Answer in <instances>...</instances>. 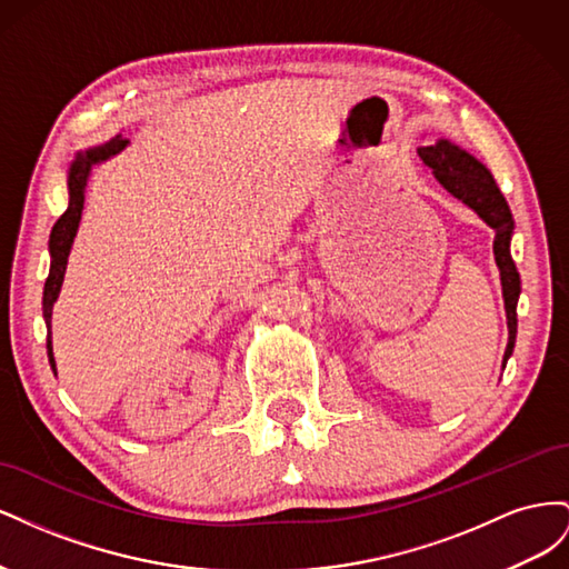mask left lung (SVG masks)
<instances>
[{
    "label": "left lung",
    "instance_id": "left-lung-1",
    "mask_svg": "<svg viewBox=\"0 0 569 569\" xmlns=\"http://www.w3.org/2000/svg\"><path fill=\"white\" fill-rule=\"evenodd\" d=\"M422 163L432 170L435 178L443 184L446 192H451L462 203L493 228V256L496 266L501 270L503 301L508 316V347L503 356V368L515 349V335H518V299H520V274L510 256V237H512V213L508 201L503 199L493 176L485 163H479L472 153L451 144L449 140H439L432 147L418 149Z\"/></svg>",
    "mask_w": 569,
    "mask_h": 569
}]
</instances>
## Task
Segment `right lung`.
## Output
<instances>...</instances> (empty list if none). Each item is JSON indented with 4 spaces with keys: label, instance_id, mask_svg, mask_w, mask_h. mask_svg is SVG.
<instances>
[{
    "label": "right lung",
    "instance_id": "1",
    "mask_svg": "<svg viewBox=\"0 0 569 569\" xmlns=\"http://www.w3.org/2000/svg\"><path fill=\"white\" fill-rule=\"evenodd\" d=\"M128 140L123 137H113L107 144L92 147L88 151H78L76 159L68 168V209L61 213V218L54 222L49 234V256H51V266H49V278L44 282V295H42V313L47 322V356L51 370H57L54 363V353H51V308H54V301L59 299V291L63 284V272L68 263V253H71L73 239L80 226V216H82V203H84V187H88L92 166L107 161L116 157L118 151H123Z\"/></svg>",
    "mask_w": 569,
    "mask_h": 569
}]
</instances>
